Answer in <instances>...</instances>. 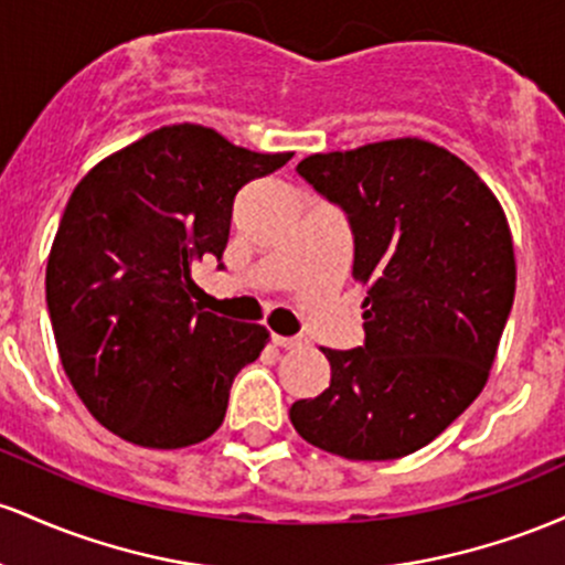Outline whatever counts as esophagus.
<instances>
[{"label": "esophagus", "mask_w": 565, "mask_h": 565, "mask_svg": "<svg viewBox=\"0 0 565 565\" xmlns=\"http://www.w3.org/2000/svg\"><path fill=\"white\" fill-rule=\"evenodd\" d=\"M271 341H275L277 347H282V350H296V347L303 344L299 335H280V333H271Z\"/></svg>", "instance_id": "1"}]
</instances>
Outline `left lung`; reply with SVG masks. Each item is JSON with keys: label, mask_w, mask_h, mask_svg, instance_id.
<instances>
[{"label": "left lung", "mask_w": 565, "mask_h": 565, "mask_svg": "<svg viewBox=\"0 0 565 565\" xmlns=\"http://www.w3.org/2000/svg\"><path fill=\"white\" fill-rule=\"evenodd\" d=\"M296 170L347 213L367 296L363 347H322L331 386L290 405V422L328 454L401 459L483 390L515 299L504 211L470 164L419 138L312 154Z\"/></svg>", "instance_id": "1"}]
</instances>
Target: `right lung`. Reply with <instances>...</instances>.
<instances>
[{"label":"right lung","instance_id":"1","mask_svg":"<svg viewBox=\"0 0 565 565\" xmlns=\"http://www.w3.org/2000/svg\"><path fill=\"white\" fill-rule=\"evenodd\" d=\"M288 160L183 122L74 189L47 258V312L68 382L122 440L173 451L224 422L234 376L269 331L202 312L192 266L221 262L237 192Z\"/></svg>","mask_w":565,"mask_h":565}]
</instances>
